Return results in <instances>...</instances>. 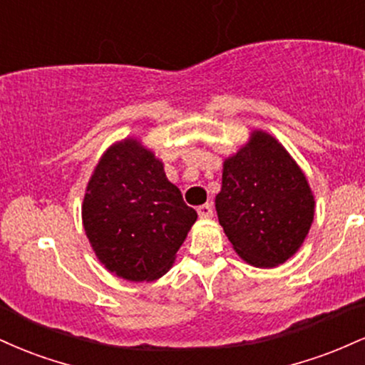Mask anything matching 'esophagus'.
<instances>
[{"instance_id":"obj_1","label":"esophagus","mask_w":365,"mask_h":365,"mask_svg":"<svg viewBox=\"0 0 365 365\" xmlns=\"http://www.w3.org/2000/svg\"><path fill=\"white\" fill-rule=\"evenodd\" d=\"M197 212H199V216L200 217H209V216H212V206L211 204H202V206H199L197 207Z\"/></svg>"}]
</instances>
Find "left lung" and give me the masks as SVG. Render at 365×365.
Masks as SVG:
<instances>
[{
  "label": "left lung",
  "instance_id": "left-lung-1",
  "mask_svg": "<svg viewBox=\"0 0 365 365\" xmlns=\"http://www.w3.org/2000/svg\"><path fill=\"white\" fill-rule=\"evenodd\" d=\"M216 211L240 257L252 266L273 267L292 257L307 237L314 197L283 145L255 132L244 149L225 161Z\"/></svg>",
  "mask_w": 365,
  "mask_h": 365
}]
</instances>
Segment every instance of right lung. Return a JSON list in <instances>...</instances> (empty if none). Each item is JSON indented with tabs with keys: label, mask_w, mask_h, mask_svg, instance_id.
<instances>
[{
	"label": "right lung",
	"mask_w": 365,
	"mask_h": 365,
	"mask_svg": "<svg viewBox=\"0 0 365 365\" xmlns=\"http://www.w3.org/2000/svg\"><path fill=\"white\" fill-rule=\"evenodd\" d=\"M82 220L92 249L111 273L153 282L170 269L197 212L168 182L163 163L130 139L99 161Z\"/></svg>",
	"instance_id": "right-lung-1"
}]
</instances>
